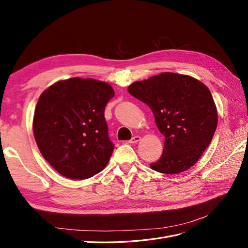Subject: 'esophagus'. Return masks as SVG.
<instances>
[{"label": "esophagus", "instance_id": "esophagus-1", "mask_svg": "<svg viewBox=\"0 0 248 248\" xmlns=\"http://www.w3.org/2000/svg\"><path fill=\"white\" fill-rule=\"evenodd\" d=\"M140 140V136H134L130 140L129 142L130 144H137V142H139Z\"/></svg>", "mask_w": 248, "mask_h": 248}]
</instances>
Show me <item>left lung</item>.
<instances>
[{
    "label": "left lung",
    "mask_w": 248,
    "mask_h": 248,
    "mask_svg": "<svg viewBox=\"0 0 248 248\" xmlns=\"http://www.w3.org/2000/svg\"><path fill=\"white\" fill-rule=\"evenodd\" d=\"M128 92L151 108L166 139L160 159L151 169L175 175L191 168L211 142L218 121L209 89L191 77L163 72L133 82Z\"/></svg>",
    "instance_id": "1"
}]
</instances>
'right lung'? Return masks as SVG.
<instances>
[{"instance_id":"add662e5","label":"right lung","mask_w":248,"mask_h":248,"mask_svg":"<svg viewBox=\"0 0 248 248\" xmlns=\"http://www.w3.org/2000/svg\"><path fill=\"white\" fill-rule=\"evenodd\" d=\"M114 95L107 82L79 78L60 80L40 95L34 137L44 159L59 174L81 180L107 167L115 146L104 108Z\"/></svg>"}]
</instances>
